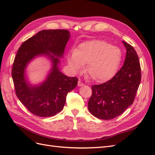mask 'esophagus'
<instances>
[{
  "label": "esophagus",
  "instance_id": "34e87169",
  "mask_svg": "<svg viewBox=\"0 0 155 155\" xmlns=\"http://www.w3.org/2000/svg\"><path fill=\"white\" fill-rule=\"evenodd\" d=\"M83 85H84L83 83H82L80 80H79V81H78V86L79 87H81V86H83Z\"/></svg>",
  "mask_w": 155,
  "mask_h": 155
}]
</instances>
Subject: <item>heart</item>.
I'll return each instance as SVG.
<instances>
[{
	"label": "heart",
	"mask_w": 155,
	"mask_h": 155,
	"mask_svg": "<svg viewBox=\"0 0 155 155\" xmlns=\"http://www.w3.org/2000/svg\"><path fill=\"white\" fill-rule=\"evenodd\" d=\"M122 58L121 50L102 40H92L81 44L68 55L69 66L79 71L87 63V72L93 80L105 81L118 71Z\"/></svg>",
	"instance_id": "b5f03b06"
}]
</instances>
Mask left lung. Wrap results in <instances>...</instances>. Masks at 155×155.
I'll list each match as a JSON object with an SVG mask.
<instances>
[{"label": "left lung", "instance_id": "obj_1", "mask_svg": "<svg viewBox=\"0 0 155 155\" xmlns=\"http://www.w3.org/2000/svg\"><path fill=\"white\" fill-rule=\"evenodd\" d=\"M127 53L124 64L110 80L92 85L88 103L91 113L97 118L111 120L120 116L132 105L141 81V67L137 51L123 41Z\"/></svg>", "mask_w": 155, "mask_h": 155}]
</instances>
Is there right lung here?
I'll list each match as a JSON object with an SVG mask.
<instances>
[{"mask_svg": "<svg viewBox=\"0 0 155 155\" xmlns=\"http://www.w3.org/2000/svg\"><path fill=\"white\" fill-rule=\"evenodd\" d=\"M70 36L67 30H44L23 43L13 63L12 76L18 100L31 113L39 117L55 116L63 109L68 92L76 87L78 79L68 77L59 71L58 64ZM41 54L49 55L53 67L48 79L39 87L26 82L24 69L28 62Z\"/></svg>", "mask_w": 155, "mask_h": 155, "instance_id": "obj_1", "label": "right lung"}]
</instances>
